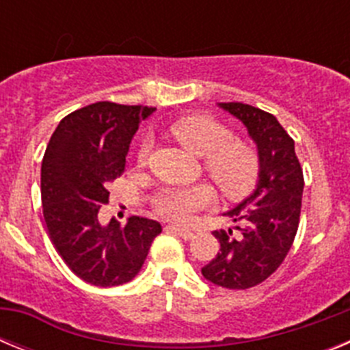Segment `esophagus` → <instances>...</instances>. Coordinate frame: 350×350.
Segmentation results:
<instances>
[{"mask_svg":"<svg viewBox=\"0 0 350 350\" xmlns=\"http://www.w3.org/2000/svg\"><path fill=\"white\" fill-rule=\"evenodd\" d=\"M168 230H172L173 233H177L178 237L184 238V240H191V238L194 237V231L193 230H189V228H182V226L172 224V226H168Z\"/></svg>","mask_w":350,"mask_h":350,"instance_id":"obj_1","label":"esophagus"}]
</instances>
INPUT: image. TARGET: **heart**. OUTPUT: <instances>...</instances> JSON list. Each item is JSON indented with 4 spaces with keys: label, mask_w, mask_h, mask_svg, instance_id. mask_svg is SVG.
<instances>
[{
    "label": "heart",
    "mask_w": 350,
    "mask_h": 350,
    "mask_svg": "<svg viewBox=\"0 0 350 350\" xmlns=\"http://www.w3.org/2000/svg\"><path fill=\"white\" fill-rule=\"evenodd\" d=\"M175 140L187 150L203 156V165L219 189L228 198L247 196L254 189L261 175V157L258 148L208 116H187L170 126ZM150 152V140L144 138L138 145L137 159L145 163ZM213 202V191L208 184L166 187L159 193L154 210L161 217L175 222L189 221L198 210Z\"/></svg>",
    "instance_id": "obj_1"
}]
</instances>
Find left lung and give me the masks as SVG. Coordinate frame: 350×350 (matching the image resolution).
I'll return each mask as SVG.
<instances>
[{"instance_id":"8db88e82","label":"left lung","mask_w":350,"mask_h":350,"mask_svg":"<svg viewBox=\"0 0 350 350\" xmlns=\"http://www.w3.org/2000/svg\"><path fill=\"white\" fill-rule=\"evenodd\" d=\"M219 105L249 129L261 157V175L254 193L228 212L238 222V237H233V230L213 231L221 249L202 273L215 286L249 289L277 271L291 250L305 180L295 140L271 113L234 101Z\"/></svg>"}]
</instances>
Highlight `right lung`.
<instances>
[{
  "label": "right lung",
  "mask_w": 350,
  "mask_h": 350,
  "mask_svg": "<svg viewBox=\"0 0 350 350\" xmlns=\"http://www.w3.org/2000/svg\"><path fill=\"white\" fill-rule=\"evenodd\" d=\"M154 107L98 101L68 113L52 133L42 161V205L49 237L66 267L100 287L126 284L144 267L163 231L152 219L120 226L98 221L108 184L124 173L133 135Z\"/></svg>",
  "instance_id": "right-lung-1"
}]
</instances>
